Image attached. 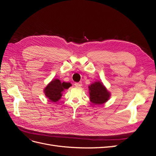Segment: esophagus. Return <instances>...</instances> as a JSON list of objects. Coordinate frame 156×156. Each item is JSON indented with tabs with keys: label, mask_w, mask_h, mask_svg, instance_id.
<instances>
[{
	"label": "esophagus",
	"mask_w": 156,
	"mask_h": 156,
	"mask_svg": "<svg viewBox=\"0 0 156 156\" xmlns=\"http://www.w3.org/2000/svg\"><path fill=\"white\" fill-rule=\"evenodd\" d=\"M75 86L76 87H81L82 86V83H75Z\"/></svg>",
	"instance_id": "1"
}]
</instances>
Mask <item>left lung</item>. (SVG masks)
<instances>
[{
  "instance_id": "obj_1",
  "label": "left lung",
  "mask_w": 156,
  "mask_h": 156,
  "mask_svg": "<svg viewBox=\"0 0 156 156\" xmlns=\"http://www.w3.org/2000/svg\"><path fill=\"white\" fill-rule=\"evenodd\" d=\"M88 90L90 101L94 105H102L109 100L111 97V93L100 81L89 85Z\"/></svg>"
}]
</instances>
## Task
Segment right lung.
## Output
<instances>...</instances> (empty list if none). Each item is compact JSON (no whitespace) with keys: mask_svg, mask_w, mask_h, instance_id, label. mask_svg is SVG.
Instances as JSON below:
<instances>
[{"mask_svg":"<svg viewBox=\"0 0 156 156\" xmlns=\"http://www.w3.org/2000/svg\"><path fill=\"white\" fill-rule=\"evenodd\" d=\"M71 86L72 84L70 83H62L58 79H54L46 86L44 92L50 101L56 103L60 100L65 90L69 88Z\"/></svg>","mask_w":156,"mask_h":156,"instance_id":"right-lung-1","label":"right lung"}]
</instances>
